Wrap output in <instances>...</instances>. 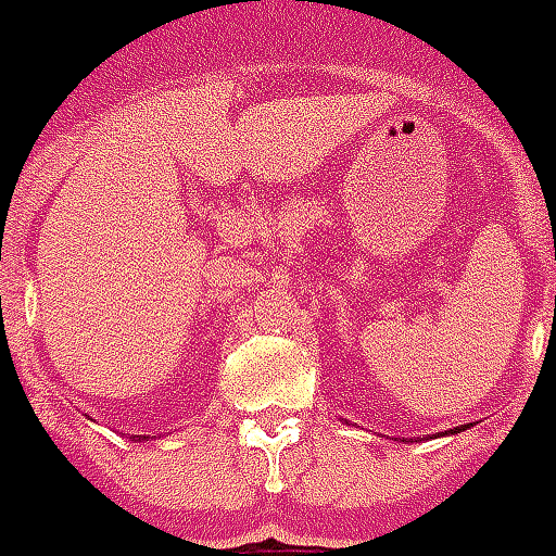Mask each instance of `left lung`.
Instances as JSON below:
<instances>
[{
  "instance_id": "obj_1",
  "label": "left lung",
  "mask_w": 556,
  "mask_h": 556,
  "mask_svg": "<svg viewBox=\"0 0 556 556\" xmlns=\"http://www.w3.org/2000/svg\"><path fill=\"white\" fill-rule=\"evenodd\" d=\"M460 431H466V425H460V428H454V431H448V433H460ZM437 437H440V433H437Z\"/></svg>"
}]
</instances>
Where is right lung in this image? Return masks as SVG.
Returning <instances> with one entry per match:
<instances>
[{
  "label": "right lung",
  "instance_id": "right-lung-1",
  "mask_svg": "<svg viewBox=\"0 0 556 556\" xmlns=\"http://www.w3.org/2000/svg\"><path fill=\"white\" fill-rule=\"evenodd\" d=\"M131 440H149V437H140V433H131Z\"/></svg>",
  "mask_w": 556,
  "mask_h": 556
}]
</instances>
